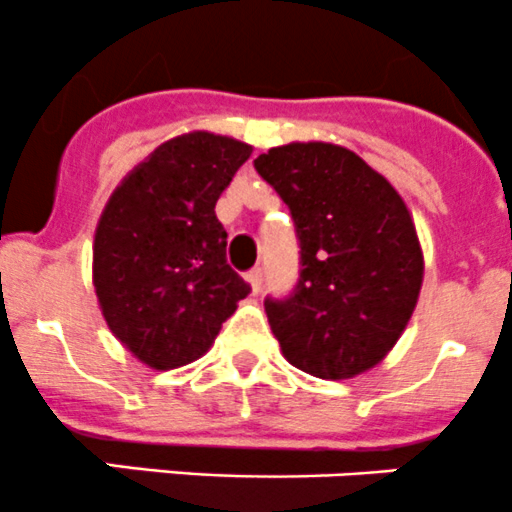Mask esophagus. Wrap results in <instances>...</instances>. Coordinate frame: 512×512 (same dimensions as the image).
Here are the masks:
<instances>
[{"label": "esophagus", "mask_w": 512, "mask_h": 512, "mask_svg": "<svg viewBox=\"0 0 512 512\" xmlns=\"http://www.w3.org/2000/svg\"><path fill=\"white\" fill-rule=\"evenodd\" d=\"M247 282H250L252 292H260V287H262V270H260V267H252V270L247 272Z\"/></svg>", "instance_id": "1"}]
</instances>
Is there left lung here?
<instances>
[{
	"label": "left lung",
	"mask_w": 512,
	"mask_h": 512,
	"mask_svg": "<svg viewBox=\"0 0 512 512\" xmlns=\"http://www.w3.org/2000/svg\"><path fill=\"white\" fill-rule=\"evenodd\" d=\"M287 203L299 240V280L265 312L282 354L319 379H352L399 342L423 282L409 208L394 185L349 148L289 143L255 158Z\"/></svg>",
	"instance_id": "8db88e82"
}]
</instances>
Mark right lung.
<instances>
[{"instance_id": "obj_1", "label": "right lung", "mask_w": 512, "mask_h": 512, "mask_svg": "<svg viewBox=\"0 0 512 512\" xmlns=\"http://www.w3.org/2000/svg\"><path fill=\"white\" fill-rule=\"evenodd\" d=\"M252 146L208 131L170 138L121 180L94 237V287L113 337L151 369L200 359L250 294L227 265L220 193Z\"/></svg>"}]
</instances>
